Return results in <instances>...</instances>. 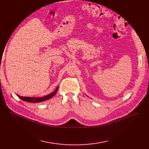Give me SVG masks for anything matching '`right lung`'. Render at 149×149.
<instances>
[{
	"mask_svg": "<svg viewBox=\"0 0 149 149\" xmlns=\"http://www.w3.org/2000/svg\"><path fill=\"white\" fill-rule=\"evenodd\" d=\"M58 90V87L56 88V89L54 91H53V93L49 94L47 96H43V97H24V96H21L19 95L17 96L20 99L26 102H32V103H37V102H43L47 100H49L51 99L52 97H53L56 93H57V91Z\"/></svg>",
	"mask_w": 149,
	"mask_h": 149,
	"instance_id": "1",
	"label": "right lung"
}]
</instances>
